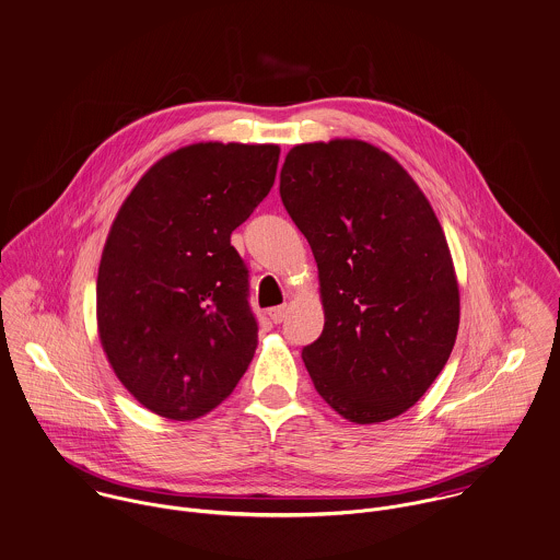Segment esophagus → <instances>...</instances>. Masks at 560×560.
<instances>
[{
	"label": "esophagus",
	"instance_id": "obj_1",
	"mask_svg": "<svg viewBox=\"0 0 560 560\" xmlns=\"http://www.w3.org/2000/svg\"><path fill=\"white\" fill-rule=\"evenodd\" d=\"M288 311H290L288 305H279V307H272V310L268 311V315H270V319L275 324H279V322H283L288 317Z\"/></svg>",
	"mask_w": 560,
	"mask_h": 560
}]
</instances>
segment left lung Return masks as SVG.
Listing matches in <instances>:
<instances>
[{
  "instance_id": "left-lung-1",
  "label": "left lung",
  "mask_w": 560,
  "mask_h": 560,
  "mask_svg": "<svg viewBox=\"0 0 560 560\" xmlns=\"http://www.w3.org/2000/svg\"><path fill=\"white\" fill-rule=\"evenodd\" d=\"M279 192L319 272L324 330L303 348L315 390L359 425L404 415L446 365L459 326L457 277L428 197L359 139L294 145Z\"/></svg>"
}]
</instances>
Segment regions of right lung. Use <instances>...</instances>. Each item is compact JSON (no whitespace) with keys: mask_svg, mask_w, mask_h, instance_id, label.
<instances>
[{"mask_svg":"<svg viewBox=\"0 0 560 560\" xmlns=\"http://www.w3.org/2000/svg\"><path fill=\"white\" fill-rule=\"evenodd\" d=\"M279 145L192 143L126 197L96 281L103 350L148 410L190 421L232 395L257 348L249 270L232 247L277 176Z\"/></svg>","mask_w":560,"mask_h":560,"instance_id":"add662e5","label":"right lung"}]
</instances>
